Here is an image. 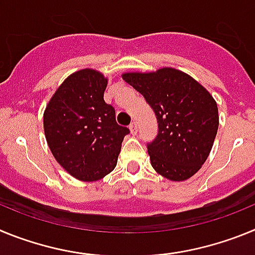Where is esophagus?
Returning <instances> with one entry per match:
<instances>
[{"mask_svg":"<svg viewBox=\"0 0 255 255\" xmlns=\"http://www.w3.org/2000/svg\"><path fill=\"white\" fill-rule=\"evenodd\" d=\"M129 128H130V131H131L132 135L138 132V125H136V123H135V121H132V123L130 124Z\"/></svg>","mask_w":255,"mask_h":255,"instance_id":"1","label":"esophagus"}]
</instances>
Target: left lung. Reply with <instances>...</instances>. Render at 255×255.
I'll list each match as a JSON object with an SVG mask.
<instances>
[{
    "instance_id": "left-lung-1",
    "label": "left lung",
    "mask_w": 255,
    "mask_h": 255,
    "mask_svg": "<svg viewBox=\"0 0 255 255\" xmlns=\"http://www.w3.org/2000/svg\"><path fill=\"white\" fill-rule=\"evenodd\" d=\"M145 98L158 121V135L148 144L150 164L171 181H185L200 170L218 130V108L203 85L173 67L123 74Z\"/></svg>"
}]
</instances>
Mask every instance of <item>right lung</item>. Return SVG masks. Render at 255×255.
Returning <instances> with one entry per match:
<instances>
[{"instance_id":"1","label":"right lung","mask_w":255,"mask_h":255,"mask_svg":"<svg viewBox=\"0 0 255 255\" xmlns=\"http://www.w3.org/2000/svg\"><path fill=\"white\" fill-rule=\"evenodd\" d=\"M108 79L94 69L65 79L43 114L46 140L56 161L80 181H98L116 167L128 128L117 125L103 100Z\"/></svg>"}]
</instances>
